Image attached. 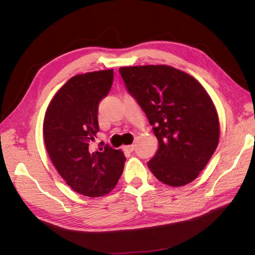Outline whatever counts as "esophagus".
Wrapping results in <instances>:
<instances>
[{"instance_id":"1","label":"esophagus","mask_w":255,"mask_h":255,"mask_svg":"<svg viewBox=\"0 0 255 255\" xmlns=\"http://www.w3.org/2000/svg\"><path fill=\"white\" fill-rule=\"evenodd\" d=\"M124 149H125V150H127V152H133V150H135V145H129V146H125Z\"/></svg>"}]
</instances>
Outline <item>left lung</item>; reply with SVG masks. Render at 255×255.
<instances>
[{
    "instance_id": "obj_1",
    "label": "left lung",
    "mask_w": 255,
    "mask_h": 255,
    "mask_svg": "<svg viewBox=\"0 0 255 255\" xmlns=\"http://www.w3.org/2000/svg\"><path fill=\"white\" fill-rule=\"evenodd\" d=\"M128 93L145 112L158 148L147 165L171 187L195 180L219 140V122L208 93L195 77L166 65L120 67Z\"/></svg>"
}]
</instances>
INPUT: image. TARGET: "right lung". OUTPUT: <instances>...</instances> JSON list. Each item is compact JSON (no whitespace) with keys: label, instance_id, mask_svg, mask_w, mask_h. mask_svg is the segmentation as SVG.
I'll return each mask as SVG.
<instances>
[{"label":"right lung","instance_id":"add662e5","mask_svg":"<svg viewBox=\"0 0 255 255\" xmlns=\"http://www.w3.org/2000/svg\"><path fill=\"white\" fill-rule=\"evenodd\" d=\"M112 82V70L73 76L56 93L45 115L44 138L51 162L66 183L86 197L109 193L126 162L122 150L109 145L96 150L93 146L99 105Z\"/></svg>","mask_w":255,"mask_h":255}]
</instances>
